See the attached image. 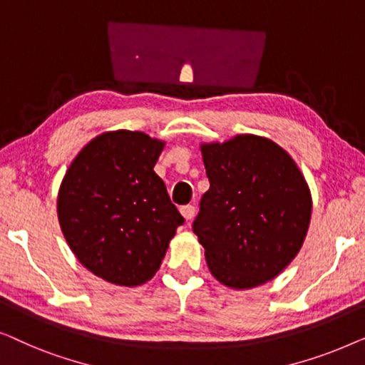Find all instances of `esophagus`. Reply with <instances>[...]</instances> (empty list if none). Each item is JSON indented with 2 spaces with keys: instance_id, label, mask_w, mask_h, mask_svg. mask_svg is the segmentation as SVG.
<instances>
[{
  "instance_id": "esophagus-1",
  "label": "esophagus",
  "mask_w": 365,
  "mask_h": 365,
  "mask_svg": "<svg viewBox=\"0 0 365 365\" xmlns=\"http://www.w3.org/2000/svg\"><path fill=\"white\" fill-rule=\"evenodd\" d=\"M194 212H196V207L191 206V204H187V206L181 207V214H182V217L186 219V221H191V219L194 217Z\"/></svg>"
}]
</instances>
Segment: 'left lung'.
Returning <instances> with one entry per match:
<instances>
[{
	"mask_svg": "<svg viewBox=\"0 0 365 365\" xmlns=\"http://www.w3.org/2000/svg\"><path fill=\"white\" fill-rule=\"evenodd\" d=\"M201 153L211 186L192 231L209 271L232 289L272 281L306 239L312 212L306 178L279 144L254 134L201 144Z\"/></svg>",
	"mask_w": 365,
	"mask_h": 365,
	"instance_id": "8db88e82",
	"label": "left lung"
}]
</instances>
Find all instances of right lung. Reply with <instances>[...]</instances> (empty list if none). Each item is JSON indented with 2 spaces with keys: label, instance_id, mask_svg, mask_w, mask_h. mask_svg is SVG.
I'll return each instance as SVG.
<instances>
[{
  "label": "right lung",
  "instance_id": "1",
  "mask_svg": "<svg viewBox=\"0 0 365 365\" xmlns=\"http://www.w3.org/2000/svg\"><path fill=\"white\" fill-rule=\"evenodd\" d=\"M163 148L141 131L103 133L79 151L59 186L68 246L88 271L116 286L148 282L184 222L154 173Z\"/></svg>",
  "mask_w": 365,
  "mask_h": 365
}]
</instances>
